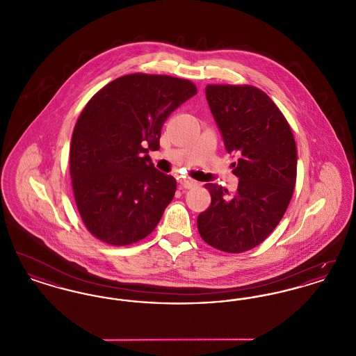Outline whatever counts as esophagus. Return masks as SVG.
Segmentation results:
<instances>
[{"instance_id":"34e87169","label":"esophagus","mask_w":356,"mask_h":356,"mask_svg":"<svg viewBox=\"0 0 356 356\" xmlns=\"http://www.w3.org/2000/svg\"><path fill=\"white\" fill-rule=\"evenodd\" d=\"M196 186H197V181H195V180H181L180 181V186L183 189H191V188Z\"/></svg>"}]
</instances>
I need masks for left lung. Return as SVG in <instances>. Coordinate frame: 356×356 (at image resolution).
Here are the masks:
<instances>
[{
	"label": "left lung",
	"mask_w": 356,
	"mask_h": 356,
	"mask_svg": "<svg viewBox=\"0 0 356 356\" xmlns=\"http://www.w3.org/2000/svg\"><path fill=\"white\" fill-rule=\"evenodd\" d=\"M205 96L228 153L237 160L234 195L205 184L211 205L197 218L211 247L240 254L263 243L283 219L296 184L298 153L287 119L254 85L209 84Z\"/></svg>",
	"instance_id": "left-lung-1"
}]
</instances>
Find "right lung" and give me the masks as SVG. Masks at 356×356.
<instances>
[{
    "instance_id": "right-lung-1",
    "label": "right lung",
    "mask_w": 356,
    "mask_h": 356,
    "mask_svg": "<svg viewBox=\"0 0 356 356\" xmlns=\"http://www.w3.org/2000/svg\"><path fill=\"white\" fill-rule=\"evenodd\" d=\"M197 93L189 80L132 73L102 88L76 122L69 172L86 229L111 245L148 236L176 192V180L148 156L160 148L170 113Z\"/></svg>"
}]
</instances>
